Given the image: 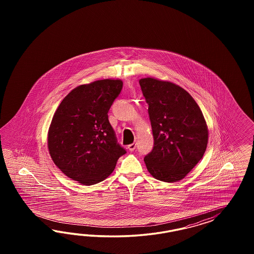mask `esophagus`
<instances>
[{
	"label": "esophagus",
	"instance_id": "obj_1",
	"mask_svg": "<svg viewBox=\"0 0 254 254\" xmlns=\"http://www.w3.org/2000/svg\"><path fill=\"white\" fill-rule=\"evenodd\" d=\"M127 149H128L130 152H133V151L136 149V143H132V144H129V145L127 146Z\"/></svg>",
	"mask_w": 254,
	"mask_h": 254
}]
</instances>
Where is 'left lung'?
Here are the masks:
<instances>
[{
  "label": "left lung",
  "mask_w": 254,
  "mask_h": 254,
  "mask_svg": "<svg viewBox=\"0 0 254 254\" xmlns=\"http://www.w3.org/2000/svg\"><path fill=\"white\" fill-rule=\"evenodd\" d=\"M149 105L154 145L144 157L150 174L166 183L181 181L200 161L208 145L205 118L192 96L168 81L139 80Z\"/></svg>",
  "instance_id": "obj_1"
}]
</instances>
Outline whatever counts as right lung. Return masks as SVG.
Returning a JSON list of instances; mask_svg holds the SVG:
<instances>
[{
    "instance_id": "right-lung-1",
    "label": "right lung",
    "mask_w": 254,
    "mask_h": 254,
    "mask_svg": "<svg viewBox=\"0 0 254 254\" xmlns=\"http://www.w3.org/2000/svg\"><path fill=\"white\" fill-rule=\"evenodd\" d=\"M122 87L121 80L112 79L79 85L53 116L47 138L50 156L67 177L81 185L104 181L127 153L108 119Z\"/></svg>"
}]
</instances>
